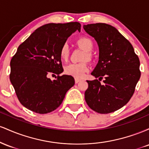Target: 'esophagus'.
Listing matches in <instances>:
<instances>
[{
	"mask_svg": "<svg viewBox=\"0 0 149 149\" xmlns=\"http://www.w3.org/2000/svg\"><path fill=\"white\" fill-rule=\"evenodd\" d=\"M80 80H81L79 79V78H75V83H79Z\"/></svg>",
	"mask_w": 149,
	"mask_h": 149,
	"instance_id": "34e87169",
	"label": "esophagus"
}]
</instances>
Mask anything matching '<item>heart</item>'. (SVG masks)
I'll return each mask as SVG.
<instances>
[{"label": "heart", "instance_id": "b5f03b06", "mask_svg": "<svg viewBox=\"0 0 149 149\" xmlns=\"http://www.w3.org/2000/svg\"><path fill=\"white\" fill-rule=\"evenodd\" d=\"M77 44L80 48L85 51L83 59L90 60L92 59L91 52L93 49V42L91 39L88 37H80L77 40ZM69 55V46L67 43H64L60 49V57L63 60H66ZM89 68L86 62L71 63L65 67L64 71L66 74L75 78H82L85 73L88 71Z\"/></svg>", "mask_w": 149, "mask_h": 149}]
</instances>
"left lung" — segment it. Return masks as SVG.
<instances>
[{
    "label": "left lung",
    "mask_w": 149,
    "mask_h": 149,
    "mask_svg": "<svg viewBox=\"0 0 149 149\" xmlns=\"http://www.w3.org/2000/svg\"><path fill=\"white\" fill-rule=\"evenodd\" d=\"M99 46V61L91 74L99 80H87L85 99L89 107L100 113H109L129 102L139 81L140 62L132 44L115 27L104 23L83 25Z\"/></svg>",
    "instance_id": "8db88e82"
}]
</instances>
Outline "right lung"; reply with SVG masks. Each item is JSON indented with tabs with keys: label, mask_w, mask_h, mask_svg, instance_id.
<instances>
[{
	"label": "right lung",
	"mask_w": 149,
	"mask_h": 149,
	"mask_svg": "<svg viewBox=\"0 0 149 149\" xmlns=\"http://www.w3.org/2000/svg\"><path fill=\"white\" fill-rule=\"evenodd\" d=\"M80 24L49 23L39 27L19 46L10 61V79L20 103L29 110L44 114L55 110L75 84L71 76L50 80V73L64 71L60 49L70 36L80 31Z\"/></svg>",
	"instance_id": "add662e5"
}]
</instances>
